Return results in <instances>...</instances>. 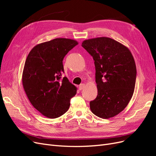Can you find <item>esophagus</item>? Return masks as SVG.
I'll list each match as a JSON object with an SVG mask.
<instances>
[{"mask_svg":"<svg viewBox=\"0 0 156 156\" xmlns=\"http://www.w3.org/2000/svg\"><path fill=\"white\" fill-rule=\"evenodd\" d=\"M85 86H86V84H81L79 85V89L80 90H83V89H84V87H85Z\"/></svg>","mask_w":156,"mask_h":156,"instance_id":"esophagus-1","label":"esophagus"}]
</instances>
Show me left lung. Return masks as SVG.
Listing matches in <instances>:
<instances>
[{
	"instance_id": "obj_1",
	"label": "left lung",
	"mask_w": 156,
	"mask_h": 156,
	"mask_svg": "<svg viewBox=\"0 0 156 156\" xmlns=\"http://www.w3.org/2000/svg\"><path fill=\"white\" fill-rule=\"evenodd\" d=\"M82 47L94 60L98 96L91 111L101 119L119 115L128 105L135 86L136 69L129 49L107 37L84 40Z\"/></svg>"
}]
</instances>
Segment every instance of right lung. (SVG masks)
<instances>
[{
	"label": "right lung",
	"instance_id": "obj_1",
	"mask_svg": "<svg viewBox=\"0 0 156 156\" xmlns=\"http://www.w3.org/2000/svg\"><path fill=\"white\" fill-rule=\"evenodd\" d=\"M78 42L72 39L55 38L39 44L27 56L22 75L24 90L31 104L42 115L56 119L64 115L77 87L64 72V56Z\"/></svg>",
	"mask_w": 156,
	"mask_h": 156
}]
</instances>
